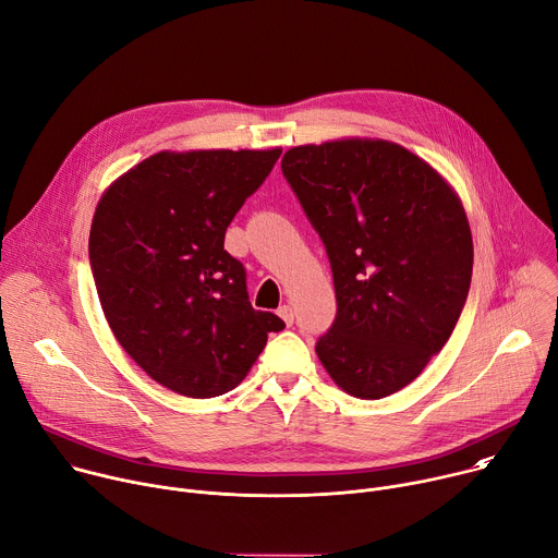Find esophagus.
Listing matches in <instances>:
<instances>
[{
	"mask_svg": "<svg viewBox=\"0 0 558 558\" xmlns=\"http://www.w3.org/2000/svg\"><path fill=\"white\" fill-rule=\"evenodd\" d=\"M278 315L282 317V320H284V325H293V320H295V313H293V306L291 304H282L280 308H278Z\"/></svg>",
	"mask_w": 558,
	"mask_h": 558,
	"instance_id": "34e87169",
	"label": "esophagus"
}]
</instances>
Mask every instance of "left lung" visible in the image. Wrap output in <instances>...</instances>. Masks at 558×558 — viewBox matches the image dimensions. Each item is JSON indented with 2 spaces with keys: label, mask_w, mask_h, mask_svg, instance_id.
Listing matches in <instances>:
<instances>
[{
  "label": "left lung",
  "mask_w": 558,
  "mask_h": 558,
  "mask_svg": "<svg viewBox=\"0 0 558 558\" xmlns=\"http://www.w3.org/2000/svg\"><path fill=\"white\" fill-rule=\"evenodd\" d=\"M282 174L333 271L338 313L317 357L362 400L404 388L444 349L468 298L472 235L461 201L388 141L291 147Z\"/></svg>",
  "instance_id": "left-lung-1"
}]
</instances>
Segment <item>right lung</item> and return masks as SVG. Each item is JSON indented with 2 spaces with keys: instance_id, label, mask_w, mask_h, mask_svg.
Listing matches in <instances>:
<instances>
[{
  "instance_id": "right-lung-1",
  "label": "right lung",
  "mask_w": 558,
  "mask_h": 558,
  "mask_svg": "<svg viewBox=\"0 0 558 558\" xmlns=\"http://www.w3.org/2000/svg\"><path fill=\"white\" fill-rule=\"evenodd\" d=\"M282 149L158 151L99 201L90 267L106 320L158 384L205 400L245 379L284 323L256 311L225 231Z\"/></svg>"
}]
</instances>
